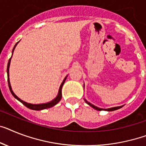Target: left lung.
I'll list each match as a JSON object with an SVG mask.
<instances>
[{"mask_svg": "<svg viewBox=\"0 0 146 146\" xmlns=\"http://www.w3.org/2000/svg\"><path fill=\"white\" fill-rule=\"evenodd\" d=\"M84 100H85V102H86V103L88 104L89 105L91 106V107H92V108L97 110H100V111H101V110H107V111H113V110H118V109H119V108H122V107H123V106H120V107H115V108H109V109H102V108H97V107H96V106L93 105V104H92L90 103V102H88L86 99H84Z\"/></svg>", "mask_w": 146, "mask_h": 146, "instance_id": "obj_1", "label": "left lung"}]
</instances>
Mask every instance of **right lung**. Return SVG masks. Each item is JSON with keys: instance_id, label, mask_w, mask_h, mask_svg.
I'll use <instances>...</instances> for the list:
<instances>
[{"instance_id": "right-lung-1", "label": "right lung", "mask_w": 146, "mask_h": 146, "mask_svg": "<svg viewBox=\"0 0 146 146\" xmlns=\"http://www.w3.org/2000/svg\"><path fill=\"white\" fill-rule=\"evenodd\" d=\"M18 42L15 44V45L14 46V48H13V51H14V49H15V46L17 45V44H18ZM13 56V55H12ZM10 60H11V58L9 60V62H8V65H7V80H8V85H9V90H10L11 93H12V95H13L14 97L16 98V99H18L19 101V102H21V103L24 104L25 106H26L27 108H30V109L31 110H44V109H48V108H51V107H53V106L56 105V104L58 103L59 102H60V100H61V98H62V86H63V84H64L65 81H66V79L67 77H66L65 78V79L63 80V81H62V83L61 84V85H60V90H59V92H58V95H57V96H56V98H54L53 101H51V102H48V103H46V104H28L27 103V102H24V101H22V100H21L19 98L17 97L15 95V93L13 92V90H12V88H11V85H10V83H9V65H10Z\"/></svg>"}]
</instances>
